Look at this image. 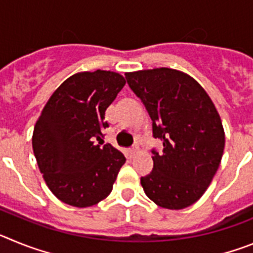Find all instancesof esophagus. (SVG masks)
Returning a JSON list of instances; mask_svg holds the SVG:
<instances>
[{
	"label": "esophagus",
	"instance_id": "obj_1",
	"mask_svg": "<svg viewBox=\"0 0 253 253\" xmlns=\"http://www.w3.org/2000/svg\"><path fill=\"white\" fill-rule=\"evenodd\" d=\"M138 152H139V147H138V146H134V147H131L130 149H129V153H130V156H135Z\"/></svg>",
	"mask_w": 253,
	"mask_h": 253
}]
</instances>
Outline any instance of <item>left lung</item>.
<instances>
[{"label":"left lung","instance_id":"1","mask_svg":"<svg viewBox=\"0 0 253 253\" xmlns=\"http://www.w3.org/2000/svg\"><path fill=\"white\" fill-rule=\"evenodd\" d=\"M134 93L153 122V137L163 142L153 151V169L140 178L154 204L180 210L204 195L222 161L225 135L213 101L198 81L177 69L125 73Z\"/></svg>","mask_w":253,"mask_h":253}]
</instances>
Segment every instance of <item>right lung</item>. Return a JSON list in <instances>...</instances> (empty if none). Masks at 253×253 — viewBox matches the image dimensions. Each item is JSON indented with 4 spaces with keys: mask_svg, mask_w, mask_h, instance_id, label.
Here are the masks:
<instances>
[{
    "mask_svg": "<svg viewBox=\"0 0 253 253\" xmlns=\"http://www.w3.org/2000/svg\"><path fill=\"white\" fill-rule=\"evenodd\" d=\"M124 84L125 78L113 71L75 73L38 118L33 151L46 186L60 202L87 208L111 193L125 157L111 144L101 146L102 129L105 110Z\"/></svg>",
    "mask_w": 253,
    "mask_h": 253,
    "instance_id": "right-lung-1",
    "label": "right lung"
}]
</instances>
